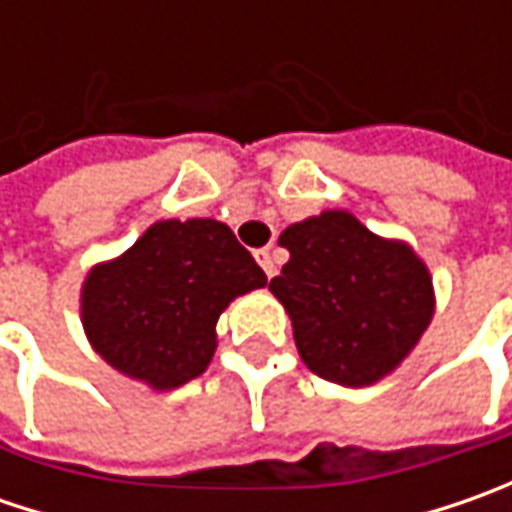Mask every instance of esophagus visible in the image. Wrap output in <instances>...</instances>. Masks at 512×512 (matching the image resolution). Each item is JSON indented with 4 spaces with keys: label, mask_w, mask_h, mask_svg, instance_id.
I'll return each instance as SVG.
<instances>
[{
    "label": "esophagus",
    "mask_w": 512,
    "mask_h": 512,
    "mask_svg": "<svg viewBox=\"0 0 512 512\" xmlns=\"http://www.w3.org/2000/svg\"><path fill=\"white\" fill-rule=\"evenodd\" d=\"M256 262L262 265V270L267 273V279L276 276V262H273V253H270V250H256Z\"/></svg>",
    "instance_id": "obj_1"
}]
</instances>
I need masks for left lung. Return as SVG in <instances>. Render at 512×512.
I'll use <instances>...</instances> for the list:
<instances>
[{
  "label": "left lung",
  "instance_id": "1",
  "mask_svg": "<svg viewBox=\"0 0 512 512\" xmlns=\"http://www.w3.org/2000/svg\"><path fill=\"white\" fill-rule=\"evenodd\" d=\"M290 259L273 296L302 362L327 382L364 387L407 359L433 319V279L416 250L382 239L347 210H325L279 236Z\"/></svg>",
  "mask_w": 512,
  "mask_h": 512
}]
</instances>
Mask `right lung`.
<instances>
[{
  "instance_id": "add662e5",
  "label": "right lung",
  "mask_w": 512,
  "mask_h": 512,
  "mask_svg": "<svg viewBox=\"0 0 512 512\" xmlns=\"http://www.w3.org/2000/svg\"><path fill=\"white\" fill-rule=\"evenodd\" d=\"M267 276L216 219H162L122 256L90 267L82 325L105 362L153 390L202 376L216 353V322Z\"/></svg>"
}]
</instances>
